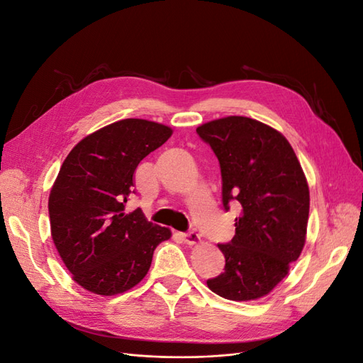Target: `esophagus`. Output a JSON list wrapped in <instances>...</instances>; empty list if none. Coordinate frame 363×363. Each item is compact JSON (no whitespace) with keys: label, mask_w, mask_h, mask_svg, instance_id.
I'll use <instances>...</instances> for the list:
<instances>
[{"label":"esophagus","mask_w":363,"mask_h":363,"mask_svg":"<svg viewBox=\"0 0 363 363\" xmlns=\"http://www.w3.org/2000/svg\"><path fill=\"white\" fill-rule=\"evenodd\" d=\"M183 239H184V242L188 244V245H196V244H200V242H201V238H200V235H199V233H195V232L184 233V235H183Z\"/></svg>","instance_id":"esophagus-1"}]
</instances>
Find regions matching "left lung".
Returning <instances> with one entry per match:
<instances>
[{"label":"left lung","instance_id":"1","mask_svg":"<svg viewBox=\"0 0 363 363\" xmlns=\"http://www.w3.org/2000/svg\"><path fill=\"white\" fill-rule=\"evenodd\" d=\"M223 177V204L238 201L232 242L218 245L224 272L207 280L216 295L251 301L268 295L300 257L309 221V184L288 139L260 121L227 116L196 127Z\"/></svg>","mask_w":363,"mask_h":363}]
</instances>
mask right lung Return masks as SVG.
<instances>
[{
    "mask_svg": "<svg viewBox=\"0 0 363 363\" xmlns=\"http://www.w3.org/2000/svg\"><path fill=\"white\" fill-rule=\"evenodd\" d=\"M171 135L155 121L121 119L87 135L62 163L48 199L51 238L83 289L112 296L135 288L171 238L140 208L125 213L139 162Z\"/></svg>",
    "mask_w": 363,
    "mask_h": 363,
    "instance_id": "add662e5",
    "label": "right lung"
}]
</instances>
